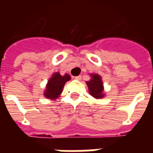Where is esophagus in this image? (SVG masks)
Returning <instances> with one entry per match:
<instances>
[{
    "label": "esophagus",
    "instance_id": "34e87169",
    "mask_svg": "<svg viewBox=\"0 0 153 153\" xmlns=\"http://www.w3.org/2000/svg\"><path fill=\"white\" fill-rule=\"evenodd\" d=\"M81 79H82V76H81V75H79V76L75 77V79L77 80H81Z\"/></svg>",
    "mask_w": 153,
    "mask_h": 153
}]
</instances>
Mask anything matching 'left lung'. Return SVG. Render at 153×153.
Instances as JSON below:
<instances>
[{
    "label": "left lung",
    "instance_id": "obj_1",
    "mask_svg": "<svg viewBox=\"0 0 153 153\" xmlns=\"http://www.w3.org/2000/svg\"><path fill=\"white\" fill-rule=\"evenodd\" d=\"M88 87L89 93L91 96L95 98H102L105 96L103 93V83L102 81V77L97 74H91V79L86 82Z\"/></svg>",
    "mask_w": 153,
    "mask_h": 153
}]
</instances>
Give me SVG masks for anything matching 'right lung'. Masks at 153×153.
<instances>
[{"instance_id": "add662e5", "label": "right lung", "mask_w": 153, "mask_h": 153, "mask_svg": "<svg viewBox=\"0 0 153 153\" xmlns=\"http://www.w3.org/2000/svg\"><path fill=\"white\" fill-rule=\"evenodd\" d=\"M70 80V76L68 74L60 75V73H54L51 79L48 80L44 96L48 99L55 100L58 98L63 91V88L67 81Z\"/></svg>"}]
</instances>
